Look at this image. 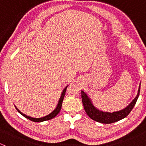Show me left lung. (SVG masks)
<instances>
[{
    "instance_id": "1",
    "label": "left lung",
    "mask_w": 146,
    "mask_h": 146,
    "mask_svg": "<svg viewBox=\"0 0 146 146\" xmlns=\"http://www.w3.org/2000/svg\"><path fill=\"white\" fill-rule=\"evenodd\" d=\"M140 93V86L138 90V93H137V97L132 100L131 103L129 104L126 108L124 109L119 110V111L113 112V113H108V112H103L101 110L97 109L93 106L91 100L87 96V95L82 90V101L84 105L85 112H86L88 116L92 119L94 121L102 123H112L114 122L122 119L125 118V117L128 116L129 113L131 112L132 108L135 106V104L137 101L139 96Z\"/></svg>"
}]
</instances>
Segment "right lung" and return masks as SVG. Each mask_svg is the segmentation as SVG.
Here are the masks:
<instances>
[{
	"label": "right lung",
	"instance_id": "right-lung-1",
	"mask_svg": "<svg viewBox=\"0 0 146 146\" xmlns=\"http://www.w3.org/2000/svg\"><path fill=\"white\" fill-rule=\"evenodd\" d=\"M66 88H67V86L66 87V88H64V89L63 90L62 93V95H61V97H60V100L59 102H58V106H57V107L56 108H55V110H53V112H52L51 113H50L49 115H46V116H45L44 117H41V118H33V117H29L27 116V115H25V114L22 113L21 111H20L16 107V110H18V112H19L23 116H24L25 117H26L27 119H28L31 120V121H34V122H42V121H47V120H50L51 119L54 118L57 115H58V113H60V110H61V108H62V101L64 100V95H65V93H66Z\"/></svg>",
	"mask_w": 146,
	"mask_h": 146
}]
</instances>
